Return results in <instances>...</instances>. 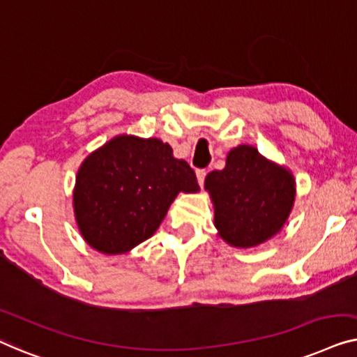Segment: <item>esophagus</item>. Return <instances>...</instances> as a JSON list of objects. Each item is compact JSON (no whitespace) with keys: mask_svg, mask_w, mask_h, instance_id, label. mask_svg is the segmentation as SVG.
I'll use <instances>...</instances> for the list:
<instances>
[{"mask_svg":"<svg viewBox=\"0 0 357 357\" xmlns=\"http://www.w3.org/2000/svg\"><path fill=\"white\" fill-rule=\"evenodd\" d=\"M195 176H197L199 185H204V181H205V176H207V172H205V169H197Z\"/></svg>","mask_w":357,"mask_h":357,"instance_id":"obj_1","label":"esophagus"}]
</instances>
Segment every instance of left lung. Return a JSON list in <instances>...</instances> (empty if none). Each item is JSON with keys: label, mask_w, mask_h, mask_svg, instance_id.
<instances>
[{"label": "left lung", "mask_w": 357, "mask_h": 357, "mask_svg": "<svg viewBox=\"0 0 357 357\" xmlns=\"http://www.w3.org/2000/svg\"><path fill=\"white\" fill-rule=\"evenodd\" d=\"M291 172L252 145L229 150L223 169L205 178L215 207V228L234 248H254L283 228L294 204Z\"/></svg>", "instance_id": "obj_1"}]
</instances>
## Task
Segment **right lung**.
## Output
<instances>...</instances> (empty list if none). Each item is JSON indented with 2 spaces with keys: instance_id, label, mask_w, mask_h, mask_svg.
I'll return each mask as SVG.
<instances>
[{
  "instance_id": "1",
  "label": "right lung",
  "mask_w": 357,
  "mask_h": 357,
  "mask_svg": "<svg viewBox=\"0 0 357 357\" xmlns=\"http://www.w3.org/2000/svg\"><path fill=\"white\" fill-rule=\"evenodd\" d=\"M188 162L160 139L116 135L80 165L74 215L90 248L124 254L149 239L179 192H197Z\"/></svg>"
}]
</instances>
